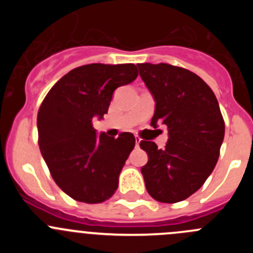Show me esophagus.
I'll return each instance as SVG.
<instances>
[{"label": "esophagus", "mask_w": 253, "mask_h": 253, "mask_svg": "<svg viewBox=\"0 0 253 253\" xmlns=\"http://www.w3.org/2000/svg\"><path fill=\"white\" fill-rule=\"evenodd\" d=\"M139 143H140V138L139 137H135V144H137V147L139 146Z\"/></svg>", "instance_id": "obj_1"}]
</instances>
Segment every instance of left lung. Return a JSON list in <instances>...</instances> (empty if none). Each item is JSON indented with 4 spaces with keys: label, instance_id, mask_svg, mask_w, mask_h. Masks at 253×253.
Wrapping results in <instances>:
<instances>
[{
    "label": "left lung",
    "instance_id": "obj_1",
    "mask_svg": "<svg viewBox=\"0 0 253 253\" xmlns=\"http://www.w3.org/2000/svg\"><path fill=\"white\" fill-rule=\"evenodd\" d=\"M139 76L156 101L151 125L169 129L165 149L142 140L148 154L142 167L147 191L160 203H177L203 186L218 162L224 120L218 100L195 73L167 63L138 64Z\"/></svg>",
    "mask_w": 253,
    "mask_h": 253
}]
</instances>
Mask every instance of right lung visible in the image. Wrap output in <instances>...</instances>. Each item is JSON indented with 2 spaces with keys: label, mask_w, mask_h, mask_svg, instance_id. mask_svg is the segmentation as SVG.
<instances>
[{
  "label": "right lung",
  "mask_w": 253,
  "mask_h": 253,
  "mask_svg": "<svg viewBox=\"0 0 253 253\" xmlns=\"http://www.w3.org/2000/svg\"><path fill=\"white\" fill-rule=\"evenodd\" d=\"M137 66L92 63L72 69L51 87L38 111L42 156L55 184L77 202L102 203L115 194L125 161L135 146L131 133H96L114 91L137 78Z\"/></svg>",
  "instance_id": "add662e5"
}]
</instances>
